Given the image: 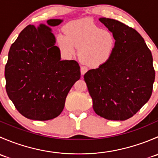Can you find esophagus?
<instances>
[{
	"instance_id": "34e87169",
	"label": "esophagus",
	"mask_w": 158,
	"mask_h": 158,
	"mask_svg": "<svg viewBox=\"0 0 158 158\" xmlns=\"http://www.w3.org/2000/svg\"><path fill=\"white\" fill-rule=\"evenodd\" d=\"M88 71V68L85 67V66H81L80 67V72H81V74L84 75L86 72Z\"/></svg>"
}]
</instances>
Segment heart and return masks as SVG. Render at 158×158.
I'll return each mask as SVG.
<instances>
[{
    "label": "heart",
    "mask_w": 158,
    "mask_h": 158,
    "mask_svg": "<svg viewBox=\"0 0 158 158\" xmlns=\"http://www.w3.org/2000/svg\"><path fill=\"white\" fill-rule=\"evenodd\" d=\"M65 33L56 35L57 45L62 54L71 58L76 53V47H79V60L92 67H98L107 63L115 49L114 34L90 19L69 22Z\"/></svg>",
    "instance_id": "obj_1"
}]
</instances>
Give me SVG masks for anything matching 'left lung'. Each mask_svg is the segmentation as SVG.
Returning <instances> with one entry per match:
<instances>
[{
  "instance_id": "obj_1",
  "label": "left lung",
  "mask_w": 158,
  "mask_h": 158,
  "mask_svg": "<svg viewBox=\"0 0 158 158\" xmlns=\"http://www.w3.org/2000/svg\"><path fill=\"white\" fill-rule=\"evenodd\" d=\"M114 34L116 46L109 61L84 75L95 112L104 118L125 121L148 102L155 72L152 54L142 36L118 20L100 17Z\"/></svg>"
}]
</instances>
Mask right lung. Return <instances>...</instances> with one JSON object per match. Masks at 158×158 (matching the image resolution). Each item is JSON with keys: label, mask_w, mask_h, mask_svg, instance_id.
<instances>
[{"label": "right lung", "mask_w": 158, "mask_h": 158, "mask_svg": "<svg viewBox=\"0 0 158 158\" xmlns=\"http://www.w3.org/2000/svg\"><path fill=\"white\" fill-rule=\"evenodd\" d=\"M63 20L49 19L47 24L28 25L11 45L4 76L6 91L17 111L32 120L47 121L60 115L66 96L80 79L75 60H61L51 27Z\"/></svg>", "instance_id": "add662e5"}]
</instances>
